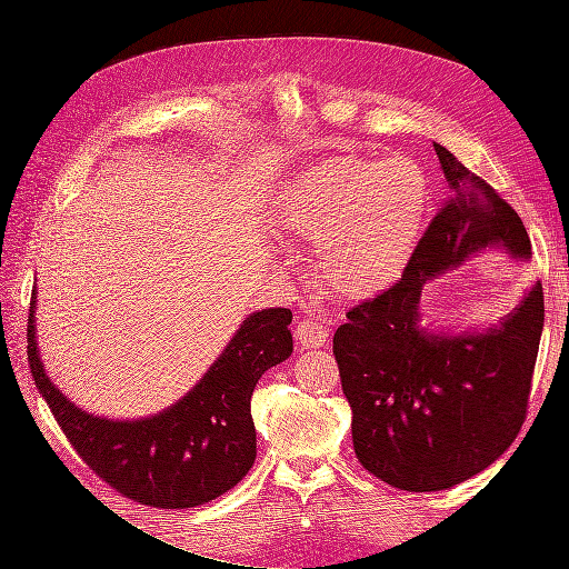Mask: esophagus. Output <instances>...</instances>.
Masks as SVG:
<instances>
[{"label": "esophagus", "mask_w": 569, "mask_h": 569, "mask_svg": "<svg viewBox=\"0 0 569 569\" xmlns=\"http://www.w3.org/2000/svg\"><path fill=\"white\" fill-rule=\"evenodd\" d=\"M327 327L316 318H301L295 327V339L301 349H320L327 343Z\"/></svg>", "instance_id": "obj_1"}]
</instances>
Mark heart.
Returning a JSON list of instances; mask_svg holds the SVG:
<instances>
[{"label": "heart", "mask_w": 569, "mask_h": 569, "mask_svg": "<svg viewBox=\"0 0 569 569\" xmlns=\"http://www.w3.org/2000/svg\"><path fill=\"white\" fill-rule=\"evenodd\" d=\"M429 211L418 161L337 157L287 184L274 228L316 244L320 282L341 299H366L403 272Z\"/></svg>", "instance_id": "1"}]
</instances>
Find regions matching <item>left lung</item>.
Masks as SVG:
<instances>
[{"mask_svg": "<svg viewBox=\"0 0 569 569\" xmlns=\"http://www.w3.org/2000/svg\"><path fill=\"white\" fill-rule=\"evenodd\" d=\"M435 151L451 199L429 222L401 280L351 308L332 347L353 412L356 458L403 491L451 489L508 451L527 416L543 332L541 282L485 330L422 327L427 280L489 247L515 258L531 251L512 206L449 149L435 142Z\"/></svg>", "mask_w": 569, "mask_h": 569, "instance_id": "8db88e82", "label": "left lung"}]
</instances>
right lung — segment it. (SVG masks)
<instances>
[{
	"instance_id": "right-lung-1",
	"label": "right lung",
	"mask_w": 569,
	"mask_h": 569,
	"mask_svg": "<svg viewBox=\"0 0 569 569\" xmlns=\"http://www.w3.org/2000/svg\"><path fill=\"white\" fill-rule=\"evenodd\" d=\"M36 291L28 360L51 416L80 458L132 501L197 508L237 487L256 460L251 393L261 375L291 356V311L251 313L216 363L178 403L140 420H109L68 401L49 380L36 337Z\"/></svg>"
}]
</instances>
